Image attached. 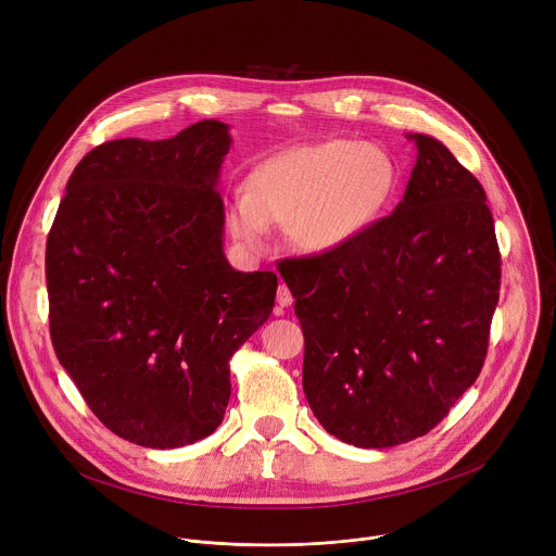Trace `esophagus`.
I'll return each instance as SVG.
<instances>
[{
    "label": "esophagus",
    "mask_w": 556,
    "mask_h": 556,
    "mask_svg": "<svg viewBox=\"0 0 556 556\" xmlns=\"http://www.w3.org/2000/svg\"><path fill=\"white\" fill-rule=\"evenodd\" d=\"M292 292L288 290V286L286 283H279V288H277V303H279V307H288V305H292Z\"/></svg>",
    "instance_id": "1"
}]
</instances>
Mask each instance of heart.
Masks as SVG:
<instances>
[{
    "label": "heart",
    "mask_w": 556,
    "mask_h": 556,
    "mask_svg": "<svg viewBox=\"0 0 556 556\" xmlns=\"http://www.w3.org/2000/svg\"><path fill=\"white\" fill-rule=\"evenodd\" d=\"M395 189L399 167L382 147L348 138L303 142L253 169L247 198L226 208V230L237 247L260 253L268 226L286 224L296 249L328 253L367 235Z\"/></svg>",
    "instance_id": "obj_1"
}]
</instances>
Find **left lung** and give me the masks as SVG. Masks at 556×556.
<instances>
[{
	"label": "left lung",
	"mask_w": 556,
	"mask_h": 556,
	"mask_svg": "<svg viewBox=\"0 0 556 556\" xmlns=\"http://www.w3.org/2000/svg\"><path fill=\"white\" fill-rule=\"evenodd\" d=\"M405 198L361 240L283 260L305 339L303 391L334 438L384 448L429 433L480 376L502 257L486 193L435 138Z\"/></svg>",
	"instance_id": "8db88e82"
}]
</instances>
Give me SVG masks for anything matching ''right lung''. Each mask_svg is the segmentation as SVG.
I'll return each mask as SVG.
<instances>
[{
	"label": "right lung",
	"mask_w": 556,
	"mask_h": 556,
	"mask_svg": "<svg viewBox=\"0 0 556 556\" xmlns=\"http://www.w3.org/2000/svg\"><path fill=\"white\" fill-rule=\"evenodd\" d=\"M228 125L121 138L72 172L46 244L50 337L94 416L147 448L211 435L230 356L275 305V273L224 255L217 191Z\"/></svg>",
	"instance_id": "add662e5"
}]
</instances>
